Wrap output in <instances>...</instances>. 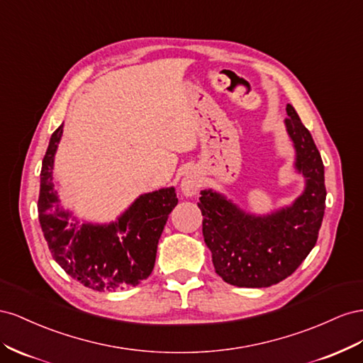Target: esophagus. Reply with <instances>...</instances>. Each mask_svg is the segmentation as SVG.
<instances>
[{"instance_id": "esophagus-1", "label": "esophagus", "mask_w": 363, "mask_h": 363, "mask_svg": "<svg viewBox=\"0 0 363 363\" xmlns=\"http://www.w3.org/2000/svg\"><path fill=\"white\" fill-rule=\"evenodd\" d=\"M199 187H201V184H199L198 178H196V176H193V174H187L181 182V190L185 196L196 194V193H198Z\"/></svg>"}]
</instances>
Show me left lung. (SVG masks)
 <instances>
[{
  "instance_id": "8db88e82",
  "label": "left lung",
  "mask_w": 363,
  "mask_h": 363,
  "mask_svg": "<svg viewBox=\"0 0 363 363\" xmlns=\"http://www.w3.org/2000/svg\"><path fill=\"white\" fill-rule=\"evenodd\" d=\"M286 111L296 170L306 176L304 193L287 208L263 217L239 210L211 190H203L199 198L203 240L216 274L237 287H269L292 275L313 250L323 223L324 164L294 106L287 105Z\"/></svg>"
}]
</instances>
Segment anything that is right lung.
<instances>
[{
  "label": "right lung",
  "mask_w": 363,
  "mask_h": 363,
  "mask_svg": "<svg viewBox=\"0 0 363 363\" xmlns=\"http://www.w3.org/2000/svg\"><path fill=\"white\" fill-rule=\"evenodd\" d=\"M62 128L51 135L40 169L38 214L48 250L71 278L92 291L137 286L153 271L164 225L178 203L174 189L140 196L116 223L80 225L59 208L55 191L53 162Z\"/></svg>",
  "instance_id": "right-lung-1"
}]
</instances>
